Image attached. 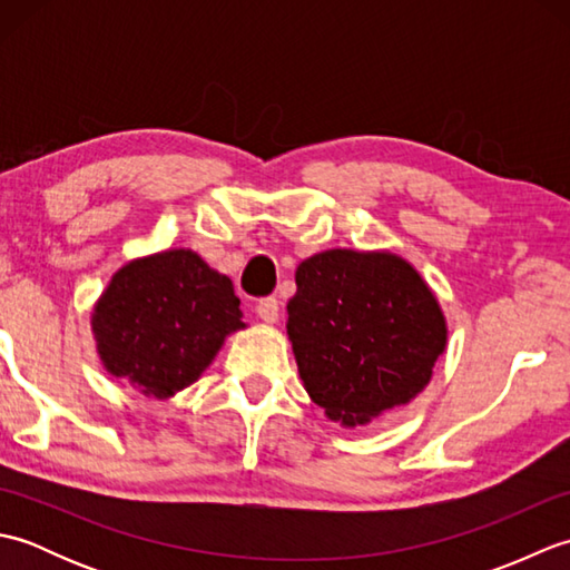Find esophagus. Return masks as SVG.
Returning <instances> with one entry per match:
<instances>
[{
    "label": "esophagus",
    "mask_w": 570,
    "mask_h": 570,
    "mask_svg": "<svg viewBox=\"0 0 570 570\" xmlns=\"http://www.w3.org/2000/svg\"><path fill=\"white\" fill-rule=\"evenodd\" d=\"M257 316L264 321V323H276L278 321V301L274 296H266V298H259L257 304Z\"/></svg>",
    "instance_id": "esophagus-1"
}]
</instances>
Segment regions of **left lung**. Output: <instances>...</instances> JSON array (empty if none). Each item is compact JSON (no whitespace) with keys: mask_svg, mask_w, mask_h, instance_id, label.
Listing matches in <instances>:
<instances>
[{"mask_svg":"<svg viewBox=\"0 0 570 570\" xmlns=\"http://www.w3.org/2000/svg\"><path fill=\"white\" fill-rule=\"evenodd\" d=\"M286 333L308 396L343 426L409 404L445 350L443 311L392 252L328 249L296 269Z\"/></svg>","mask_w":570,"mask_h":570,"instance_id":"obj_1","label":"left lung"}]
</instances>
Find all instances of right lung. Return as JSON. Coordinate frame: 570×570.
<instances>
[{"label":"right lung","mask_w":570,"mask_h":570,"mask_svg":"<svg viewBox=\"0 0 570 570\" xmlns=\"http://www.w3.org/2000/svg\"><path fill=\"white\" fill-rule=\"evenodd\" d=\"M225 274L196 252L166 249L119 269L92 311L105 370L168 399L196 382L245 323Z\"/></svg>","instance_id":"right-lung-1"}]
</instances>
